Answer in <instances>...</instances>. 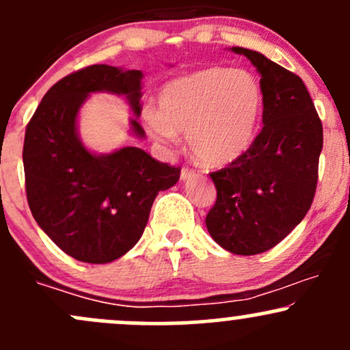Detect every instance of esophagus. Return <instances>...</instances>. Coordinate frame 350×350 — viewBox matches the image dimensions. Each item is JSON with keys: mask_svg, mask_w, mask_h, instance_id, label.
<instances>
[{"mask_svg": "<svg viewBox=\"0 0 350 350\" xmlns=\"http://www.w3.org/2000/svg\"><path fill=\"white\" fill-rule=\"evenodd\" d=\"M191 176H193V169L186 167V165H185V167L181 169V179H183V181H186V179H189Z\"/></svg>", "mask_w": 350, "mask_h": 350, "instance_id": "obj_1", "label": "esophagus"}]
</instances>
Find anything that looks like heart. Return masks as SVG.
I'll return each mask as SVG.
<instances>
[{
	"instance_id": "heart-1",
	"label": "heart",
	"mask_w": 350,
	"mask_h": 350,
	"mask_svg": "<svg viewBox=\"0 0 350 350\" xmlns=\"http://www.w3.org/2000/svg\"><path fill=\"white\" fill-rule=\"evenodd\" d=\"M263 110V90L253 73L209 67L172 79L157 95V109L144 110L147 132L171 144L187 134L193 156L219 167L253 146Z\"/></svg>"
}]
</instances>
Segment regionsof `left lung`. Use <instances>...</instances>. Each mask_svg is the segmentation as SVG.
Instances as JSON below:
<instances>
[{
	"mask_svg": "<svg viewBox=\"0 0 350 350\" xmlns=\"http://www.w3.org/2000/svg\"><path fill=\"white\" fill-rule=\"evenodd\" d=\"M231 51L245 55L262 77L263 129L245 156L209 174L218 196L206 228L226 252L258 255L278 245L310 209L323 131L299 75L258 51Z\"/></svg>",
	"mask_w": 350,
	"mask_h": 350,
	"instance_id": "obj_1",
	"label": "left lung"
}]
</instances>
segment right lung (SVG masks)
<instances>
[{
  "label": "right lung",
  "instance_id": "add662e5",
  "mask_svg": "<svg viewBox=\"0 0 350 350\" xmlns=\"http://www.w3.org/2000/svg\"><path fill=\"white\" fill-rule=\"evenodd\" d=\"M141 70L90 65L55 83L25 132L27 198L38 226L79 262L109 263L141 240L159 191L179 179L181 167L152 159L139 147L90 152L77 131V117L95 92L124 95L141 116ZM131 131L146 132L131 119Z\"/></svg>",
  "mask_w": 350,
  "mask_h": 350
}]
</instances>
